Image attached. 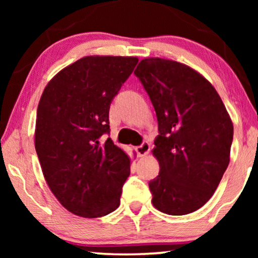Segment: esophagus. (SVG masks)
<instances>
[{
  "instance_id": "obj_1",
  "label": "esophagus",
  "mask_w": 258,
  "mask_h": 258,
  "mask_svg": "<svg viewBox=\"0 0 258 258\" xmlns=\"http://www.w3.org/2000/svg\"><path fill=\"white\" fill-rule=\"evenodd\" d=\"M149 150H150V144L149 142H147V141H144V142H142V144H140V146L136 147V153L139 156H144V155L149 153Z\"/></svg>"
}]
</instances>
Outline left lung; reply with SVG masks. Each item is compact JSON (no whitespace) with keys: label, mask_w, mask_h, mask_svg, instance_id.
<instances>
[{"label":"left lung","mask_w":258,"mask_h":258,"mask_svg":"<svg viewBox=\"0 0 258 258\" xmlns=\"http://www.w3.org/2000/svg\"><path fill=\"white\" fill-rule=\"evenodd\" d=\"M156 111L153 153L160 163L149 182L154 207L181 216L203 207L230 160L234 126L215 88L182 63L146 58L135 72Z\"/></svg>","instance_id":"obj_1"}]
</instances>
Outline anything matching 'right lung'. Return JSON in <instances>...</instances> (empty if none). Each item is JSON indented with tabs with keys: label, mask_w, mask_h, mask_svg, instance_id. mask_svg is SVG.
I'll use <instances>...</instances> for the list:
<instances>
[{
	"label": "right lung",
	"mask_w": 258,
	"mask_h": 258,
	"mask_svg": "<svg viewBox=\"0 0 258 258\" xmlns=\"http://www.w3.org/2000/svg\"><path fill=\"white\" fill-rule=\"evenodd\" d=\"M139 58L87 56L45 87L36 114L35 149L49 188L81 217H102L119 206L130 160L107 139L109 109Z\"/></svg>",
	"instance_id": "1"
}]
</instances>
